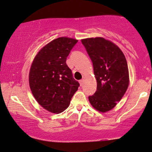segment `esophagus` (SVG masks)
Returning a JSON list of instances; mask_svg holds the SVG:
<instances>
[{
  "label": "esophagus",
  "instance_id": "1",
  "mask_svg": "<svg viewBox=\"0 0 152 152\" xmlns=\"http://www.w3.org/2000/svg\"><path fill=\"white\" fill-rule=\"evenodd\" d=\"M83 82H84V80H80V85L82 86V85H83Z\"/></svg>",
  "mask_w": 152,
  "mask_h": 152
}]
</instances>
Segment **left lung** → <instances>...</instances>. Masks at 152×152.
<instances>
[{
  "mask_svg": "<svg viewBox=\"0 0 152 152\" xmlns=\"http://www.w3.org/2000/svg\"><path fill=\"white\" fill-rule=\"evenodd\" d=\"M82 43L92 61L97 83L89 101L95 109L105 113L115 107L128 87L126 58L118 46L102 37L82 39Z\"/></svg>",
  "mask_w": 152,
  "mask_h": 152,
  "instance_id": "1",
  "label": "left lung"
}]
</instances>
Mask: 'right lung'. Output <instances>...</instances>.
<instances>
[{
  "mask_svg": "<svg viewBox=\"0 0 152 152\" xmlns=\"http://www.w3.org/2000/svg\"><path fill=\"white\" fill-rule=\"evenodd\" d=\"M78 40L60 37L46 44L35 56L29 75V87L37 102L50 113H60L70 105L80 84L66 64Z\"/></svg>",
  "mask_w": 152,
  "mask_h": 152,
  "instance_id": "right-lung-1",
  "label": "right lung"
}]
</instances>
